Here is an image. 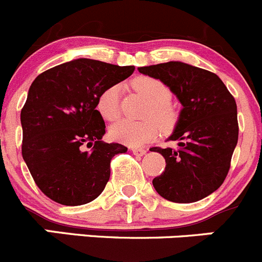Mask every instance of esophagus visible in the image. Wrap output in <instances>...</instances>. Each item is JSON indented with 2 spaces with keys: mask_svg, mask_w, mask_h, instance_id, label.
I'll list each match as a JSON object with an SVG mask.
<instances>
[{
  "mask_svg": "<svg viewBox=\"0 0 262 262\" xmlns=\"http://www.w3.org/2000/svg\"><path fill=\"white\" fill-rule=\"evenodd\" d=\"M131 150H133V153L135 154V156H140V157L144 156V154L146 153L145 149H143V148H133Z\"/></svg>",
  "mask_w": 262,
  "mask_h": 262,
  "instance_id": "esophagus-1",
  "label": "esophagus"
}]
</instances>
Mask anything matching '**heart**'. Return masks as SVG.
Listing matches in <instances>:
<instances>
[{"mask_svg":"<svg viewBox=\"0 0 262 262\" xmlns=\"http://www.w3.org/2000/svg\"><path fill=\"white\" fill-rule=\"evenodd\" d=\"M133 87L149 101L143 122L121 119L109 129L112 139L128 146H141L150 143L158 136L159 127L168 131L175 126L178 113L171 105V90L159 79L141 76L133 81ZM119 86L112 84L106 87L96 100V108L100 116L106 121H114L119 116Z\"/></svg>","mask_w":262,"mask_h":262,"instance_id":"obj_1","label":"heart"}]
</instances>
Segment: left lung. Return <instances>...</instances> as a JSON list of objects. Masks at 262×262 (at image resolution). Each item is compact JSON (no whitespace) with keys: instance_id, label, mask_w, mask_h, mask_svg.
Returning a JSON list of instances; mask_svg holds the SVG:
<instances>
[{"instance_id":"1","label":"left lung","mask_w":262,"mask_h":262,"mask_svg":"<svg viewBox=\"0 0 262 262\" xmlns=\"http://www.w3.org/2000/svg\"><path fill=\"white\" fill-rule=\"evenodd\" d=\"M139 72L170 87L183 105L168 138L179 149L156 146L166 168L153 179L157 193L175 203L201 201L217 190L238 143L236 104L215 73L181 61L141 67Z\"/></svg>"}]
</instances>
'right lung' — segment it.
Listing matches in <instances>:
<instances>
[{"instance_id":"obj_1","label":"right lung","mask_w":262,"mask_h":262,"mask_svg":"<svg viewBox=\"0 0 262 262\" xmlns=\"http://www.w3.org/2000/svg\"><path fill=\"white\" fill-rule=\"evenodd\" d=\"M134 71V66L77 59L47 69L31 84L20 113L21 154L34 183L50 199L81 206L104 190L112 158L127 148L101 140L105 123L96 100ZM84 145L93 149L84 151Z\"/></svg>"}]
</instances>
